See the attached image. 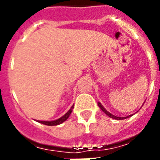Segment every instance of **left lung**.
I'll use <instances>...</instances> for the list:
<instances>
[{"instance_id":"1","label":"left lung","mask_w":160,"mask_h":160,"mask_svg":"<svg viewBox=\"0 0 160 160\" xmlns=\"http://www.w3.org/2000/svg\"><path fill=\"white\" fill-rule=\"evenodd\" d=\"M98 105H99V107H100V109H101V110H102V111L104 112V113H105V114H107V115H108V116H109V118H112V119H117V120H119V119H127V118H129V117L132 116V115L134 114H130V115H128V116H126V117H118V116H115V115H114V114H112L111 113H109V112L108 111V110H106L105 107H104L102 105H101V103H100V102H98Z\"/></svg>"}]
</instances>
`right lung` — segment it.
<instances>
[{"instance_id": "add662e5", "label": "right lung", "mask_w": 160, "mask_h": 160, "mask_svg": "<svg viewBox=\"0 0 160 160\" xmlns=\"http://www.w3.org/2000/svg\"><path fill=\"white\" fill-rule=\"evenodd\" d=\"M73 109H74V105L70 107V109L68 110L66 113H65L63 116H61L59 119H55V120H51V121H46V120H36L39 123H41V124H46V125H49V126H54V125H59V124H62L63 122H65V120H67V119L69 118V116L71 114V112H72Z\"/></svg>"}]
</instances>
